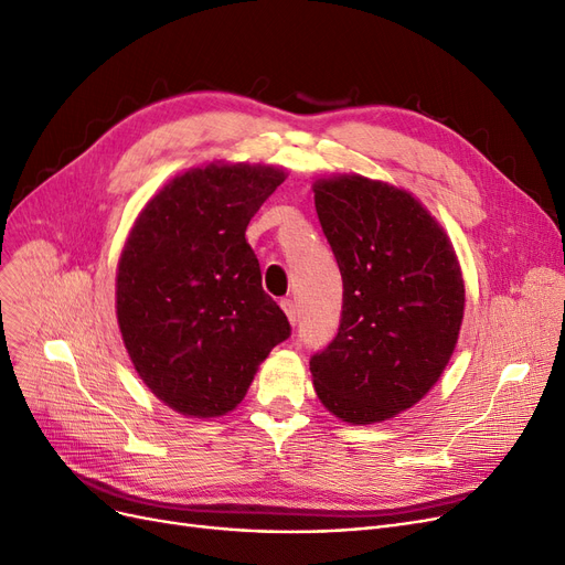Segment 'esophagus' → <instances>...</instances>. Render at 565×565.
I'll return each instance as SVG.
<instances>
[{
	"mask_svg": "<svg viewBox=\"0 0 565 565\" xmlns=\"http://www.w3.org/2000/svg\"><path fill=\"white\" fill-rule=\"evenodd\" d=\"M281 309L286 311L288 321L296 326V321H298V309H296V302H294V300H281Z\"/></svg>",
	"mask_w": 565,
	"mask_h": 565,
	"instance_id": "34e87169",
	"label": "esophagus"
}]
</instances>
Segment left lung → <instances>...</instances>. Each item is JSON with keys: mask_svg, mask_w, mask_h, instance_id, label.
<instances>
[{"mask_svg": "<svg viewBox=\"0 0 565 565\" xmlns=\"http://www.w3.org/2000/svg\"><path fill=\"white\" fill-rule=\"evenodd\" d=\"M311 188L344 286L338 335L311 356V380L338 419L380 424L445 372L463 321L461 265L443 225L403 188L361 174Z\"/></svg>", "mask_w": 565, "mask_h": 565, "instance_id": "left-lung-1", "label": "left lung"}]
</instances>
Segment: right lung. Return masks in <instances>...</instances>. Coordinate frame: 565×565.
I'll return each mask as SVG.
<instances>
[{
  "mask_svg": "<svg viewBox=\"0 0 565 565\" xmlns=\"http://www.w3.org/2000/svg\"><path fill=\"white\" fill-rule=\"evenodd\" d=\"M281 167L212 162L167 183L122 246L116 317L156 398L183 416L233 412L267 353L290 335L244 233Z\"/></svg>",
  "mask_w": 565,
  "mask_h": 565,
  "instance_id": "add662e5",
  "label": "right lung"
}]
</instances>
